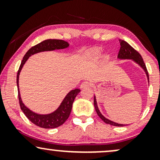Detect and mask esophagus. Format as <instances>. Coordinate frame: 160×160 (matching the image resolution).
I'll return each instance as SVG.
<instances>
[{
	"label": "esophagus",
	"mask_w": 160,
	"mask_h": 160,
	"mask_svg": "<svg viewBox=\"0 0 160 160\" xmlns=\"http://www.w3.org/2000/svg\"><path fill=\"white\" fill-rule=\"evenodd\" d=\"M90 86H91L90 82H88V81H84V82H82L81 84H80V88H81V89H84V88L89 87Z\"/></svg>",
	"instance_id": "esophagus-1"
}]
</instances>
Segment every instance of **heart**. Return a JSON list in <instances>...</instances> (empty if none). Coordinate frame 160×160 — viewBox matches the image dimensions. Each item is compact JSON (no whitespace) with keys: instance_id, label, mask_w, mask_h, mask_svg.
Listing matches in <instances>:
<instances>
[{"instance_id":"b5f03b06","label":"heart","mask_w":160,"mask_h":160,"mask_svg":"<svg viewBox=\"0 0 160 160\" xmlns=\"http://www.w3.org/2000/svg\"><path fill=\"white\" fill-rule=\"evenodd\" d=\"M89 54L95 58H98L101 55V50L98 49H93L89 52Z\"/></svg>"}]
</instances>
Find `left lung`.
<instances>
[{
	"mask_svg": "<svg viewBox=\"0 0 160 160\" xmlns=\"http://www.w3.org/2000/svg\"><path fill=\"white\" fill-rule=\"evenodd\" d=\"M120 43V51H119L118 53V56L117 58L120 60H126V59H128V60H132V61L136 63L138 65L140 66V67L144 70L145 74H146L147 78H148V81L149 82V76H148V70H147L146 66H145V64L144 61H143L142 57L141 56V55L139 54L138 52L135 50L133 47H132L126 41L122 40H119ZM94 106L95 108V111H96L97 114L98 115V117L102 119V120L104 121L105 123L107 124H110L111 126H126V124H120V123H117V122H113L109 119L106 118L104 116L102 115V113L100 112V110L98 107V104H97V101H96V97L95 95H94Z\"/></svg>",
	"mask_w": 160,
	"mask_h": 160,
	"instance_id": "left-lung-1",
	"label": "left lung"
}]
</instances>
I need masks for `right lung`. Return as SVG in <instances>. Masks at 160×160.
<instances>
[{"label":"right lung","mask_w":160,"mask_h":160,"mask_svg":"<svg viewBox=\"0 0 160 160\" xmlns=\"http://www.w3.org/2000/svg\"><path fill=\"white\" fill-rule=\"evenodd\" d=\"M69 47V43L67 41L63 40H56V39H48L40 42V43L32 47L28 51L25 53V56L23 57L22 61L21 62L19 69L17 73V78H16V82H17L18 87V96H19V101L20 108L27 118L31 122L35 124L36 126L43 128H54L58 126H62L68 118L69 117L71 113V109H72V104L74 102L76 96L79 94L80 89H75L70 91L66 96L64 98L60 105L57 108L56 110L52 111V113H46V114H40L37 113L35 112L32 111L24 104L21 98L19 86V74L22 69L24 65L29 57L32 55L39 53L41 52H47V51H54L57 49H64Z\"/></svg>","instance_id":"obj_1"}]
</instances>
